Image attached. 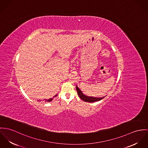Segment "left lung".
<instances>
[{"instance_id": "obj_1", "label": "left lung", "mask_w": 148, "mask_h": 148, "mask_svg": "<svg viewBox=\"0 0 148 148\" xmlns=\"http://www.w3.org/2000/svg\"><path fill=\"white\" fill-rule=\"evenodd\" d=\"M76 89L77 91V93L79 97V98L83 100L84 101L86 102H90V103H92V102H95V101H98L101 99L104 98L105 97H100V98H97V97H88L87 96L84 94H83V93L82 92V91L77 86H76Z\"/></svg>"}]
</instances>
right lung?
Returning a JSON list of instances; mask_svg holds the SVG:
<instances>
[{
    "label": "right lung",
    "instance_id": "right-lung-1",
    "mask_svg": "<svg viewBox=\"0 0 148 148\" xmlns=\"http://www.w3.org/2000/svg\"><path fill=\"white\" fill-rule=\"evenodd\" d=\"M58 95V94H56L55 96H54V97H57ZM53 98H50L49 99H48V100H47V99H44V100H45V101H52L53 100Z\"/></svg>",
    "mask_w": 148,
    "mask_h": 148
}]
</instances>
